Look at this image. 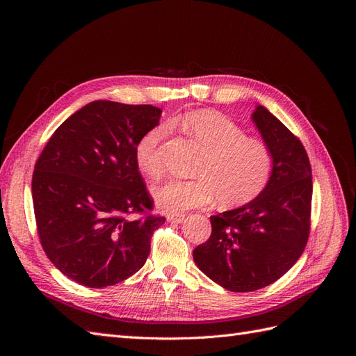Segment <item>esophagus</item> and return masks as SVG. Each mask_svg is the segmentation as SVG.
<instances>
[{
  "label": "esophagus",
  "mask_w": 356,
  "mask_h": 356,
  "mask_svg": "<svg viewBox=\"0 0 356 356\" xmlns=\"http://www.w3.org/2000/svg\"><path fill=\"white\" fill-rule=\"evenodd\" d=\"M184 218H186L184 213H168V215H166V220H168L169 222H174V224L182 222V221H184Z\"/></svg>",
  "instance_id": "34e87169"
}]
</instances>
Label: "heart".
<instances>
[{"mask_svg":"<svg viewBox=\"0 0 356 356\" xmlns=\"http://www.w3.org/2000/svg\"><path fill=\"white\" fill-rule=\"evenodd\" d=\"M181 123L204 154L195 169V179H172L153 188L161 211L200 208L215 199L221 207L233 208L251 202L266 188L273 157L264 143L246 138L243 129L227 117L209 111L191 113ZM166 135L168 126L157 124L135 145L136 166L148 178L163 174L160 145Z\"/></svg>","mask_w":356,"mask_h":356,"instance_id":"obj_1","label":"heart"}]
</instances>
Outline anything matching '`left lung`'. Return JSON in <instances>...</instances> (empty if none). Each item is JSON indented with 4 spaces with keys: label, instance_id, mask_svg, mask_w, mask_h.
<instances>
[{
    "label": "left lung",
    "instance_id": "left-lung-1",
    "mask_svg": "<svg viewBox=\"0 0 356 356\" xmlns=\"http://www.w3.org/2000/svg\"><path fill=\"white\" fill-rule=\"evenodd\" d=\"M251 120L272 153V177L251 202L212 215L209 239L193 251L200 270L233 293L284 276L303 254L310 229L314 186L303 144L263 105Z\"/></svg>",
    "mask_w": 356,
    "mask_h": 356
}]
</instances>
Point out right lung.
<instances>
[{"label": "right lung", "instance_id": "1", "mask_svg": "<svg viewBox=\"0 0 356 356\" xmlns=\"http://www.w3.org/2000/svg\"><path fill=\"white\" fill-rule=\"evenodd\" d=\"M160 117L153 105L95 101L70 115L40 154L32 175L40 241L74 282L105 288L145 264L165 218L126 217L153 208L135 145Z\"/></svg>", "mask_w": 356, "mask_h": 356}]
</instances>
